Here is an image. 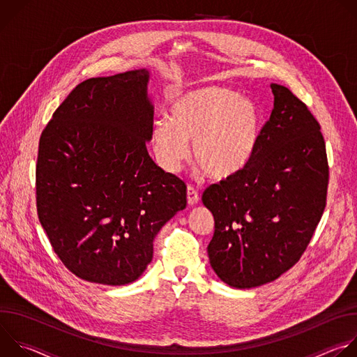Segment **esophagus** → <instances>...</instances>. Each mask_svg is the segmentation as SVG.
I'll list each match as a JSON object with an SVG mask.
<instances>
[{
    "label": "esophagus",
    "instance_id": "obj_1",
    "mask_svg": "<svg viewBox=\"0 0 357 357\" xmlns=\"http://www.w3.org/2000/svg\"><path fill=\"white\" fill-rule=\"evenodd\" d=\"M186 197H188V205H196V203L199 202V199H200V196H199V192L193 188V186H188V189H186Z\"/></svg>",
    "mask_w": 357,
    "mask_h": 357
}]
</instances>
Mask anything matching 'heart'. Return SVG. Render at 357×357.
Wrapping results in <instances>:
<instances>
[{
    "label": "heart",
    "mask_w": 357,
    "mask_h": 357,
    "mask_svg": "<svg viewBox=\"0 0 357 357\" xmlns=\"http://www.w3.org/2000/svg\"><path fill=\"white\" fill-rule=\"evenodd\" d=\"M261 134L257 106L238 93L203 86L176 93L169 119L155 123L151 146L157 164L175 174L189 157L193 141L195 162L215 181H227L251 162Z\"/></svg>",
    "instance_id": "1"
}]
</instances>
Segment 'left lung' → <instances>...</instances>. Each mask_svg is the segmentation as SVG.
Instances as JSON below:
<instances>
[{
    "instance_id": "8db88e82",
    "label": "left lung",
    "mask_w": 357,
    "mask_h": 357,
    "mask_svg": "<svg viewBox=\"0 0 357 357\" xmlns=\"http://www.w3.org/2000/svg\"><path fill=\"white\" fill-rule=\"evenodd\" d=\"M271 90L274 109L251 162L202 195L215 218L211 266L234 288L259 287L288 271L326 206L329 167L321 126L289 89L273 83Z\"/></svg>"
}]
</instances>
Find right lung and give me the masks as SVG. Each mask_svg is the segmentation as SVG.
<instances>
[{
  "label": "right lung",
  "mask_w": 357,
  "mask_h": 357,
  "mask_svg": "<svg viewBox=\"0 0 357 357\" xmlns=\"http://www.w3.org/2000/svg\"><path fill=\"white\" fill-rule=\"evenodd\" d=\"M148 82L146 69L82 82L39 139V222L65 267L89 282L135 281L158 231L186 208L185 182L146 151Z\"/></svg>",
  "instance_id": "obj_1"
}]
</instances>
